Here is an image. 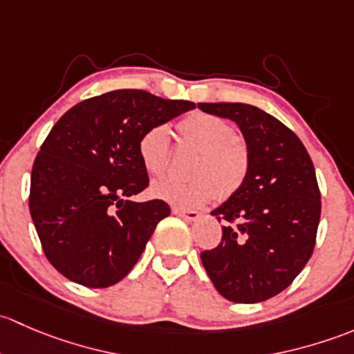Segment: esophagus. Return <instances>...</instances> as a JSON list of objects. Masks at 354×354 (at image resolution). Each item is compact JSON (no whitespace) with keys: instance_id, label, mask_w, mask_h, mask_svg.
Returning a JSON list of instances; mask_svg holds the SVG:
<instances>
[{"instance_id":"34e87169","label":"esophagus","mask_w":354,"mask_h":354,"mask_svg":"<svg viewBox=\"0 0 354 354\" xmlns=\"http://www.w3.org/2000/svg\"><path fill=\"white\" fill-rule=\"evenodd\" d=\"M172 213L180 216L182 220L185 221H198L201 218V214L198 211H192V209H180V207H172Z\"/></svg>"}]
</instances>
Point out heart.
<instances>
[{"mask_svg":"<svg viewBox=\"0 0 354 354\" xmlns=\"http://www.w3.org/2000/svg\"><path fill=\"white\" fill-rule=\"evenodd\" d=\"M180 140L199 150L192 167L191 182L176 178L155 182L153 198L184 209H194L214 201L218 196L233 194L249 174L250 155L245 141L233 131L232 124L207 112H192L177 126ZM138 155L148 174L160 177L169 169L170 134L165 126L150 127L138 141Z\"/></svg>","mask_w":354,"mask_h":354,"instance_id":"b5f03b06","label":"heart"}]
</instances>
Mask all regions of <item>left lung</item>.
Here are the masks:
<instances>
[{
    "label": "left lung",
    "instance_id": "1",
    "mask_svg": "<svg viewBox=\"0 0 354 354\" xmlns=\"http://www.w3.org/2000/svg\"><path fill=\"white\" fill-rule=\"evenodd\" d=\"M240 127L250 155L243 184L211 211L228 221L216 249L201 252L221 297L259 304L291 285L310 259L320 220L315 169L297 134L249 104H198Z\"/></svg>",
    "mask_w": 354,
    "mask_h": 354
}]
</instances>
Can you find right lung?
<instances>
[{"instance_id": "1", "label": "right lung", "mask_w": 354, "mask_h": 354, "mask_svg": "<svg viewBox=\"0 0 354 354\" xmlns=\"http://www.w3.org/2000/svg\"><path fill=\"white\" fill-rule=\"evenodd\" d=\"M194 107L143 90H114L80 102L54 124L32 167L28 206L44 254L64 278L107 288L133 269L170 214L160 199H129L150 182L138 141Z\"/></svg>"}]
</instances>
